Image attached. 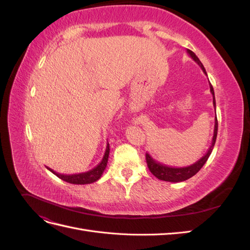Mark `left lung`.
<instances>
[{
  "instance_id": "obj_1",
  "label": "left lung",
  "mask_w": 250,
  "mask_h": 250,
  "mask_svg": "<svg viewBox=\"0 0 250 250\" xmlns=\"http://www.w3.org/2000/svg\"><path fill=\"white\" fill-rule=\"evenodd\" d=\"M187 52H188V54L191 56V58L194 60V62L201 67L203 73L208 76L206 69H204L203 64L201 63L199 58L196 56L195 53L188 49H187ZM209 90H210L211 95H213V105H214L215 110H216L215 93H214V88H213V86H211L210 83H209ZM217 132H218V121H217V117H215L214 135H213V139H211V145L209 146L208 152L204 154L199 161L194 163L191 166H188V167H181V168L169 167V166H167V165H164V164H161L160 162L155 161L154 158L149 153H146V162H147L150 172L152 173L156 178L161 179V180H165V181H170V183H180V181H185L188 178H191L203 167V165L207 163L208 158L209 157V155L211 153V151H213V149H214L216 139H217Z\"/></svg>"
}]
</instances>
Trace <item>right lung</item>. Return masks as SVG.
Here are the masks:
<instances>
[{"label":"right lung","instance_id":"obj_1","mask_svg":"<svg viewBox=\"0 0 250 250\" xmlns=\"http://www.w3.org/2000/svg\"><path fill=\"white\" fill-rule=\"evenodd\" d=\"M108 155H109V144L107 143V146H106V149H105V153L103 155L102 161L98 164L95 168H93L92 170H89L87 172L66 175V174L57 173L54 170L50 169L49 167H47V169L50 170L53 174H55V175L60 179L66 181V183H70L73 185H87V184L95 183V181H97L102 176V174L107 166Z\"/></svg>","mask_w":250,"mask_h":250}]
</instances>
